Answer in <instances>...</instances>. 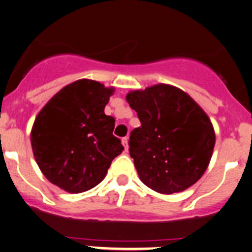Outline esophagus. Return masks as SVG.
I'll return each mask as SVG.
<instances>
[{"mask_svg": "<svg viewBox=\"0 0 252 252\" xmlns=\"http://www.w3.org/2000/svg\"><path fill=\"white\" fill-rule=\"evenodd\" d=\"M121 142H123V145H124V147H125V149L127 150V149H128V138L124 137Z\"/></svg>", "mask_w": 252, "mask_h": 252, "instance_id": "esophagus-1", "label": "esophagus"}]
</instances>
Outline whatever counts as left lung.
Returning <instances> with one entry per match:
<instances>
[{
    "label": "left lung",
    "mask_w": 252,
    "mask_h": 252,
    "mask_svg": "<svg viewBox=\"0 0 252 252\" xmlns=\"http://www.w3.org/2000/svg\"><path fill=\"white\" fill-rule=\"evenodd\" d=\"M140 125L131 132L129 155L143 184L172 194L193 185L212 158L215 133L193 99L166 84L127 94Z\"/></svg>",
    "instance_id": "8db88e82"
}]
</instances>
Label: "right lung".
Instances as JSON below:
<instances>
[{
    "label": "right lung",
    "instance_id": "right-lung-1",
    "mask_svg": "<svg viewBox=\"0 0 252 252\" xmlns=\"http://www.w3.org/2000/svg\"><path fill=\"white\" fill-rule=\"evenodd\" d=\"M113 89L80 79L61 89L34 120L31 144L37 164L50 183L80 193L104 179L124 150L113 136L115 120L104 114Z\"/></svg>",
    "mask_w": 252,
    "mask_h": 252
}]
</instances>
